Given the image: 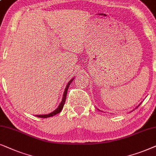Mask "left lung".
I'll return each instance as SVG.
<instances>
[{
    "label": "left lung",
    "mask_w": 156,
    "mask_h": 156,
    "mask_svg": "<svg viewBox=\"0 0 156 156\" xmlns=\"http://www.w3.org/2000/svg\"><path fill=\"white\" fill-rule=\"evenodd\" d=\"M140 104H141V103H140V104H139V105H138V106H137V107H136V108H135V109H136V108H138V107L139 106V105H140ZM98 111H100V110H99V109H98ZM133 111H134V110H133Z\"/></svg>",
    "instance_id": "1"
}]
</instances>
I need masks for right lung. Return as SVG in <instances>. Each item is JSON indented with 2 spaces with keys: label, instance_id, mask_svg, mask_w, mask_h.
I'll return each mask as SVG.
<instances>
[{
  "label": "right lung",
  "instance_id": "add662e5",
  "mask_svg": "<svg viewBox=\"0 0 156 156\" xmlns=\"http://www.w3.org/2000/svg\"><path fill=\"white\" fill-rule=\"evenodd\" d=\"M73 80H74V78H73L68 83V84L66 85V87L65 90H64V93H63V98H62V101L61 102V103L59 104L58 107L55 110V111H53V112H51V113H50L48 114H45V115H36V116H37V117H38V118H46L52 117V116H54V115H57L58 113H59L60 112L62 111V109H63V105H64V104H65L66 99V95H67V92H68V88H69V86L70 85V83H71V82Z\"/></svg>",
  "mask_w": 156,
  "mask_h": 156
}]
</instances>
